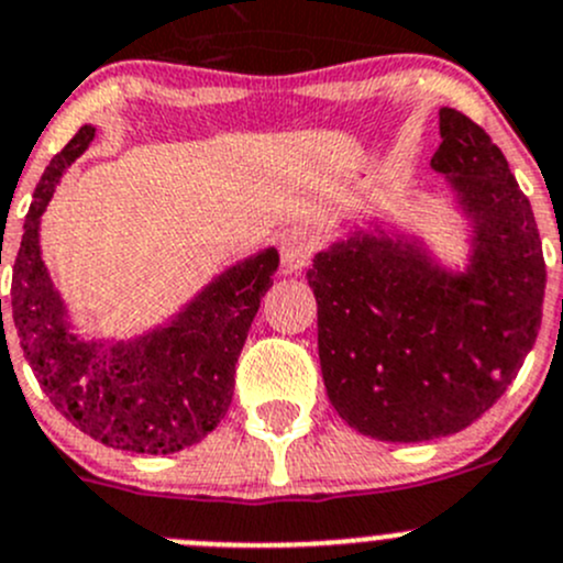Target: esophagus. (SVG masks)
<instances>
[{
  "mask_svg": "<svg viewBox=\"0 0 563 563\" xmlns=\"http://www.w3.org/2000/svg\"><path fill=\"white\" fill-rule=\"evenodd\" d=\"M316 253V236L310 231H291L280 240L283 272H302Z\"/></svg>",
  "mask_w": 563,
  "mask_h": 563,
  "instance_id": "1",
  "label": "esophagus"
}]
</instances>
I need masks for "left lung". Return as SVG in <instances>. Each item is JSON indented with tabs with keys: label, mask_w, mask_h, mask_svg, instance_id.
<instances>
[{
	"label": "left lung",
	"mask_w": 563,
	"mask_h": 563,
	"mask_svg": "<svg viewBox=\"0 0 563 563\" xmlns=\"http://www.w3.org/2000/svg\"><path fill=\"white\" fill-rule=\"evenodd\" d=\"M439 130L430 166L471 223L465 272L382 225L332 242L308 269L329 402L362 435L391 444L479 419L518 376L542 323V242L507 157L455 108H441Z\"/></svg>",
	"instance_id": "left-lung-1"
}]
</instances>
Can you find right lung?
<instances>
[{
  "label": "right lung",
  "mask_w": 563,
  "mask_h": 563,
  "mask_svg": "<svg viewBox=\"0 0 563 563\" xmlns=\"http://www.w3.org/2000/svg\"><path fill=\"white\" fill-rule=\"evenodd\" d=\"M92 139L95 128L84 124L40 176L13 264V323L62 417L113 450L172 455L207 439L229 411L236 360L280 255L266 247L229 266L172 321L139 338H78L40 255V214Z\"/></svg>",
  "instance_id": "right-lung-1"
}]
</instances>
